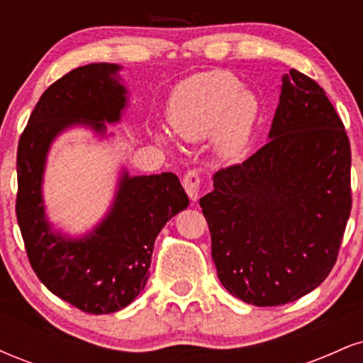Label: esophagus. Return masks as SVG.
<instances>
[{"label": "esophagus", "mask_w": 363, "mask_h": 363, "mask_svg": "<svg viewBox=\"0 0 363 363\" xmlns=\"http://www.w3.org/2000/svg\"><path fill=\"white\" fill-rule=\"evenodd\" d=\"M182 186H184L187 196L191 198V201H196L199 198V174L198 170L191 169L184 174L182 179Z\"/></svg>", "instance_id": "1"}]
</instances>
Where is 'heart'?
<instances>
[{
	"label": "heart",
	"mask_w": 363,
	"mask_h": 363,
	"mask_svg": "<svg viewBox=\"0 0 363 363\" xmlns=\"http://www.w3.org/2000/svg\"><path fill=\"white\" fill-rule=\"evenodd\" d=\"M261 114L252 91L232 73L206 72L187 78L170 97V128L186 141L205 140L215 131V150L223 160L244 155ZM167 141V136H158Z\"/></svg>",
	"instance_id": "obj_1"
}]
</instances>
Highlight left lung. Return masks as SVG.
Wrapping results in <instances>:
<instances>
[{
  "label": "left lung",
  "instance_id": "8db88e82",
  "mask_svg": "<svg viewBox=\"0 0 363 363\" xmlns=\"http://www.w3.org/2000/svg\"><path fill=\"white\" fill-rule=\"evenodd\" d=\"M269 140L213 176L199 199L222 285L257 307L283 306L319 286L338 259L352 211V150L318 82L283 77Z\"/></svg>",
  "mask_w": 363,
  "mask_h": 363
}]
</instances>
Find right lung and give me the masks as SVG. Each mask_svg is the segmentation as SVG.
Returning <instances> with one entry per match:
<instances>
[{"label": "right lung", "mask_w": 363, "mask_h": 363, "mask_svg": "<svg viewBox=\"0 0 363 363\" xmlns=\"http://www.w3.org/2000/svg\"><path fill=\"white\" fill-rule=\"evenodd\" d=\"M118 65L78 66L40 95L16 150V220L25 251L39 280L54 295L86 314H111L145 289L153 244L164 225L189 205L172 172L124 174L111 215L80 240L54 235L44 220L40 181L49 145L77 123L104 131L119 119L126 90L114 80Z\"/></svg>", "instance_id": "right-lung-1"}]
</instances>
